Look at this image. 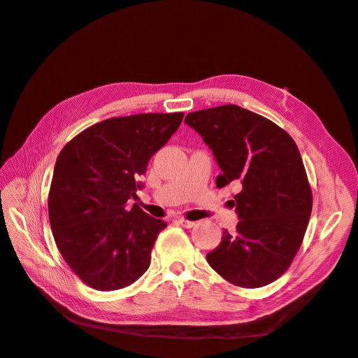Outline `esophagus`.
Returning a JSON list of instances; mask_svg holds the SVG:
<instances>
[{
  "instance_id": "obj_1",
  "label": "esophagus",
  "mask_w": 358,
  "mask_h": 358,
  "mask_svg": "<svg viewBox=\"0 0 358 358\" xmlns=\"http://www.w3.org/2000/svg\"><path fill=\"white\" fill-rule=\"evenodd\" d=\"M178 224H180L182 227H185V229H191V227L196 225V222L194 221H188L185 218H178Z\"/></svg>"
}]
</instances>
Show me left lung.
Listing matches in <instances>:
<instances>
[{
    "label": "left lung",
    "instance_id": "left-lung-1",
    "mask_svg": "<svg viewBox=\"0 0 358 358\" xmlns=\"http://www.w3.org/2000/svg\"><path fill=\"white\" fill-rule=\"evenodd\" d=\"M185 124L203 137L221 169L216 187H239L236 231L206 255L230 284L259 288L282 276L305 237L312 191L299 148L267 117L236 104L188 113Z\"/></svg>",
    "mask_w": 358,
    "mask_h": 358
}]
</instances>
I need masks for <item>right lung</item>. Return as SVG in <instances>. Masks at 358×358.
Segmentation results:
<instances>
[{
    "instance_id": "1",
    "label": "right lung",
    "mask_w": 358,
    "mask_h": 358,
    "mask_svg": "<svg viewBox=\"0 0 358 358\" xmlns=\"http://www.w3.org/2000/svg\"><path fill=\"white\" fill-rule=\"evenodd\" d=\"M183 113L110 117L83 129L59 152L49 191V221L62 258L99 291L131 285L150 264L167 224L133 204L148 162Z\"/></svg>"
}]
</instances>
